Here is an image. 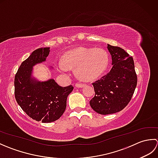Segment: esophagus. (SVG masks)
Listing matches in <instances>:
<instances>
[{
    "instance_id": "34e87169",
    "label": "esophagus",
    "mask_w": 158,
    "mask_h": 158,
    "mask_svg": "<svg viewBox=\"0 0 158 158\" xmlns=\"http://www.w3.org/2000/svg\"><path fill=\"white\" fill-rule=\"evenodd\" d=\"M75 86L77 87V88H83V87L84 86V84H81V83H76Z\"/></svg>"
}]
</instances>
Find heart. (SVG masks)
<instances>
[{
    "instance_id": "obj_1",
    "label": "heart",
    "mask_w": 158,
    "mask_h": 158,
    "mask_svg": "<svg viewBox=\"0 0 158 158\" xmlns=\"http://www.w3.org/2000/svg\"><path fill=\"white\" fill-rule=\"evenodd\" d=\"M109 60L108 53L102 49L80 48L67 53L63 62L57 63L56 66L63 72L68 69H76V75L80 80L90 82L102 75Z\"/></svg>"
}]
</instances>
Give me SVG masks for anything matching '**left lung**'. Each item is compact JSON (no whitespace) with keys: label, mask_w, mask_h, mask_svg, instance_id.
Segmentation results:
<instances>
[{"label":"left lung","mask_w":158,"mask_h":158,"mask_svg":"<svg viewBox=\"0 0 158 158\" xmlns=\"http://www.w3.org/2000/svg\"><path fill=\"white\" fill-rule=\"evenodd\" d=\"M113 67L110 72L92 83L95 96L89 101L92 109L101 115L115 113L130 101L137 84L132 57L119 47L107 44Z\"/></svg>","instance_id":"obj_1"}]
</instances>
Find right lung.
Returning a JSON list of instances; mask_svg holds the SVG:
<instances>
[{
    "label": "right lung",
    "instance_id": "add662e5",
    "mask_svg": "<svg viewBox=\"0 0 158 158\" xmlns=\"http://www.w3.org/2000/svg\"><path fill=\"white\" fill-rule=\"evenodd\" d=\"M49 48L35 50L20 65L15 76L16 101L27 115L37 122L50 123L64 112L66 100L73 85L61 87L54 79L40 81L32 77L33 66L45 62Z\"/></svg>",
    "mask_w": 158,
    "mask_h": 158
}]
</instances>
